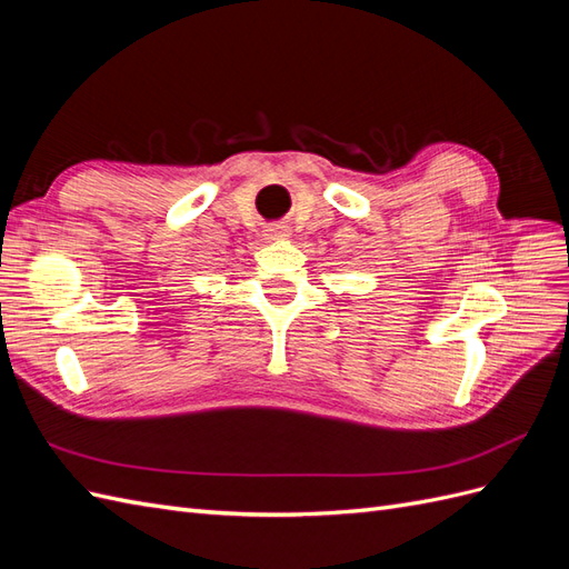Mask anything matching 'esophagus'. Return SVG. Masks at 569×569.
Wrapping results in <instances>:
<instances>
[{"label": "esophagus", "instance_id": "34e87169", "mask_svg": "<svg viewBox=\"0 0 569 569\" xmlns=\"http://www.w3.org/2000/svg\"><path fill=\"white\" fill-rule=\"evenodd\" d=\"M266 237L268 239H284V237H289V228L282 226V222H274V226H270L266 230Z\"/></svg>", "mask_w": 569, "mask_h": 569}]
</instances>
